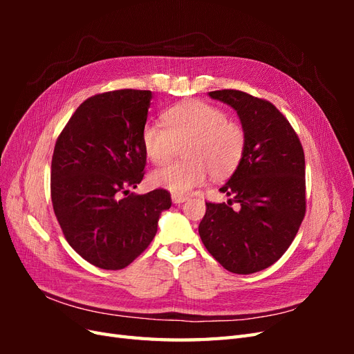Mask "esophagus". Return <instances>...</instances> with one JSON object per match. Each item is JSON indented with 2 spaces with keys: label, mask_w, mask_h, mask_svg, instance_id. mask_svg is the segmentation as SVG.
<instances>
[{
  "label": "esophagus",
  "mask_w": 354,
  "mask_h": 354,
  "mask_svg": "<svg viewBox=\"0 0 354 354\" xmlns=\"http://www.w3.org/2000/svg\"><path fill=\"white\" fill-rule=\"evenodd\" d=\"M171 199H173L174 203H183V202L187 201L189 198H187V196H183V195H173V196H171Z\"/></svg>",
  "instance_id": "obj_1"
}]
</instances>
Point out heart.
Wrapping results in <instances>:
<instances>
[{"label":"heart","instance_id":"1","mask_svg":"<svg viewBox=\"0 0 354 354\" xmlns=\"http://www.w3.org/2000/svg\"><path fill=\"white\" fill-rule=\"evenodd\" d=\"M164 127L147 122L142 131L146 156L155 165H164L185 145V160L159 168L151 183L174 195L189 194L207 178L232 174L241 164L246 149V133L241 122L229 120L217 106L189 100L178 103L162 115Z\"/></svg>","mask_w":354,"mask_h":354}]
</instances>
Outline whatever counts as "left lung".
Returning <instances> with one entry per match:
<instances>
[{"mask_svg": "<svg viewBox=\"0 0 354 354\" xmlns=\"http://www.w3.org/2000/svg\"><path fill=\"white\" fill-rule=\"evenodd\" d=\"M238 112L246 133L239 167L220 192L227 203L207 202L201 239L224 269L250 274L267 269L292 243L306 216L301 142L273 103L239 90L211 91Z\"/></svg>", "mask_w": 354, "mask_h": 354, "instance_id": "obj_1", "label": "left lung"}]
</instances>
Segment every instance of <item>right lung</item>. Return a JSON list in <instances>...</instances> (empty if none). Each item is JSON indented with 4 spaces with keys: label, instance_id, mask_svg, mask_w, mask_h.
<instances>
[{
    "label": "right lung",
    "instance_id": "right-lung-1",
    "mask_svg": "<svg viewBox=\"0 0 354 354\" xmlns=\"http://www.w3.org/2000/svg\"><path fill=\"white\" fill-rule=\"evenodd\" d=\"M152 93L115 90L82 102L57 137L51 202L68 243L104 270L131 264L155 238L171 195H133L145 176L142 131Z\"/></svg>",
    "mask_w": 354,
    "mask_h": 354
}]
</instances>
